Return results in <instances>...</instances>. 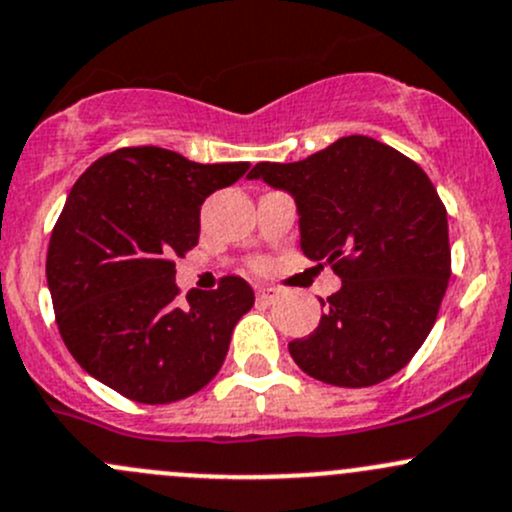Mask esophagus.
<instances>
[{"instance_id":"esophagus-1","label":"esophagus","mask_w":512,"mask_h":512,"mask_svg":"<svg viewBox=\"0 0 512 512\" xmlns=\"http://www.w3.org/2000/svg\"><path fill=\"white\" fill-rule=\"evenodd\" d=\"M256 298L271 305V302H276L280 298V290H276V288H258Z\"/></svg>"}]
</instances>
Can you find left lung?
<instances>
[{
	"instance_id": "obj_1",
	"label": "left lung",
	"mask_w": 512,
	"mask_h": 512,
	"mask_svg": "<svg viewBox=\"0 0 512 512\" xmlns=\"http://www.w3.org/2000/svg\"><path fill=\"white\" fill-rule=\"evenodd\" d=\"M295 197L300 249L342 288L324 315L288 344L307 376L366 388L408 366L425 344L452 276L447 210L427 173L371 136H344L298 163L249 173Z\"/></svg>"
}]
</instances>
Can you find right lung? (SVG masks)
Segmentation results:
<instances>
[{
  "label": "right lung",
  "instance_id": "obj_1",
  "mask_svg": "<svg viewBox=\"0 0 512 512\" xmlns=\"http://www.w3.org/2000/svg\"><path fill=\"white\" fill-rule=\"evenodd\" d=\"M249 163H195L158 146L107 153L80 175L46 256L56 322L73 359L124 398L163 405L217 376L254 290L224 276L175 305V256L200 239V207Z\"/></svg>",
  "mask_w": 512,
  "mask_h": 512
}]
</instances>
